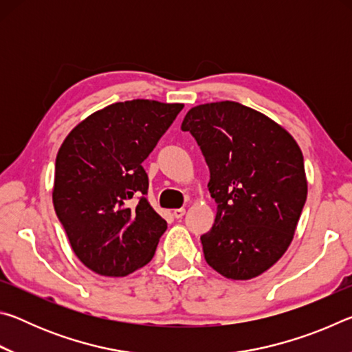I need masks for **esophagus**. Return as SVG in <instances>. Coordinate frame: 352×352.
<instances>
[{
    "instance_id": "1",
    "label": "esophagus",
    "mask_w": 352,
    "mask_h": 352,
    "mask_svg": "<svg viewBox=\"0 0 352 352\" xmlns=\"http://www.w3.org/2000/svg\"><path fill=\"white\" fill-rule=\"evenodd\" d=\"M184 212H186V210H184V208H178V210H174V217L175 219H182L183 216H184Z\"/></svg>"
}]
</instances>
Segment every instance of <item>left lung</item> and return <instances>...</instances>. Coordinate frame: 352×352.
<instances>
[{
    "label": "left lung",
    "instance_id": "left-lung-1",
    "mask_svg": "<svg viewBox=\"0 0 352 352\" xmlns=\"http://www.w3.org/2000/svg\"><path fill=\"white\" fill-rule=\"evenodd\" d=\"M210 168L217 205L200 237L208 265L230 279L269 270L294 239L307 197L300 146L279 124L233 100L190 109L182 122Z\"/></svg>",
    "mask_w": 352,
    "mask_h": 352
}]
</instances>
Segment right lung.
Masks as SVG:
<instances>
[{"mask_svg":"<svg viewBox=\"0 0 352 352\" xmlns=\"http://www.w3.org/2000/svg\"><path fill=\"white\" fill-rule=\"evenodd\" d=\"M182 109L148 99L111 104L58 148L52 204L73 252L99 275L127 276L153 258L168 223L146 199L142 162Z\"/></svg>","mask_w":352,"mask_h":352,"instance_id":"1","label":"right lung"}]
</instances>
